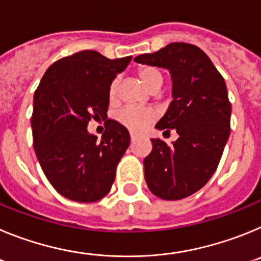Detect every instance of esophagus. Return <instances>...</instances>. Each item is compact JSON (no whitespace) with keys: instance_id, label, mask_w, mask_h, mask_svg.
Returning a JSON list of instances; mask_svg holds the SVG:
<instances>
[{"instance_id":"34e87169","label":"esophagus","mask_w":261,"mask_h":261,"mask_svg":"<svg viewBox=\"0 0 261 261\" xmlns=\"http://www.w3.org/2000/svg\"><path fill=\"white\" fill-rule=\"evenodd\" d=\"M138 136L136 135V133H133V132H130V140H132V141H135L136 138H137Z\"/></svg>"}]
</instances>
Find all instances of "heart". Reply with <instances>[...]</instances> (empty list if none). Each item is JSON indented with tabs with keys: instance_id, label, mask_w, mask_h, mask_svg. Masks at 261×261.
Instances as JSON below:
<instances>
[{
	"instance_id": "1",
	"label": "heart",
	"mask_w": 261,
	"mask_h": 261,
	"mask_svg": "<svg viewBox=\"0 0 261 261\" xmlns=\"http://www.w3.org/2000/svg\"><path fill=\"white\" fill-rule=\"evenodd\" d=\"M138 78L146 90L153 93L159 90L163 84V77L158 69L153 66H141L138 69ZM117 93V81H114L110 86V98L114 99ZM117 119L124 126L130 130H142L155 119V114L150 110H141L136 107H125L120 111Z\"/></svg>"
}]
</instances>
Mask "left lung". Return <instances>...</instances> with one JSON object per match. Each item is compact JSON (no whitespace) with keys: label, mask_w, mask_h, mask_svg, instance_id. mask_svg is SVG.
Instances as JSON below:
<instances>
[{"label":"left lung","mask_w":261,"mask_h":261,"mask_svg":"<svg viewBox=\"0 0 261 261\" xmlns=\"http://www.w3.org/2000/svg\"><path fill=\"white\" fill-rule=\"evenodd\" d=\"M135 61L170 71L172 102L155 128L175 129L179 136L171 144L151 138L145 180L163 200L188 197L208 183L229 140L231 105L225 81L205 52L187 43H171Z\"/></svg>","instance_id":"left-lung-1"}]
</instances>
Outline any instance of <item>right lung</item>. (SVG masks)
<instances>
[{
  "label": "right lung",
  "mask_w": 261,
  "mask_h": 261,
  "mask_svg": "<svg viewBox=\"0 0 261 261\" xmlns=\"http://www.w3.org/2000/svg\"><path fill=\"white\" fill-rule=\"evenodd\" d=\"M130 60L82 50L52 64L36 89L34 149L48 181L66 199L94 202L110 192L117 163L130 142L129 132L108 119L98 140L87 124L107 117L111 84Z\"/></svg>",
  "instance_id": "obj_1"
}]
</instances>
